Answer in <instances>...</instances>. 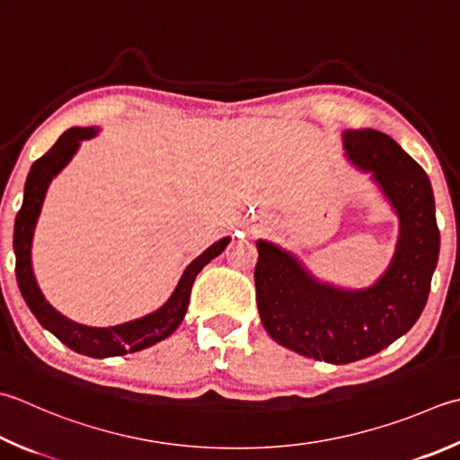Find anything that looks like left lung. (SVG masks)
Here are the masks:
<instances>
[{
	"label": "left lung",
	"instance_id": "1",
	"mask_svg": "<svg viewBox=\"0 0 460 460\" xmlns=\"http://www.w3.org/2000/svg\"><path fill=\"white\" fill-rule=\"evenodd\" d=\"M349 157L373 171L401 219L393 263L365 291L317 283L299 261L257 241V307L279 345L317 361L345 365L379 353L404 335L425 309L440 235L429 177L389 135L375 129L345 133Z\"/></svg>",
	"mask_w": 460,
	"mask_h": 460
}]
</instances>
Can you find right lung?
<instances>
[{
    "label": "right lung",
    "instance_id": "1",
    "mask_svg": "<svg viewBox=\"0 0 460 460\" xmlns=\"http://www.w3.org/2000/svg\"><path fill=\"white\" fill-rule=\"evenodd\" d=\"M95 135L93 128H74L61 135L56 146H53L45 155H41L30 169L25 181L23 191V205L17 211L15 227H13V251H15V277L20 291L41 325L51 331L63 345L74 349L75 353L105 358V357H117L125 353H135L146 347L159 343V341L167 339L173 332L187 313L189 296H191V287L197 273L209 263L211 259L223 253V249L229 245V237L215 243L203 255L197 257L191 265L185 269V273L179 281L177 289L169 296V301L164 307L155 313L147 314V317L123 323L117 327L97 329V327H85L77 325V323L69 321L59 314L51 305L43 299L38 283H35L33 269H31V239L33 229L38 223L41 203L45 191L51 179L56 177L59 171L67 165V161L74 157V153L79 147V141L89 139Z\"/></svg>",
    "mask_w": 460,
    "mask_h": 460
}]
</instances>
